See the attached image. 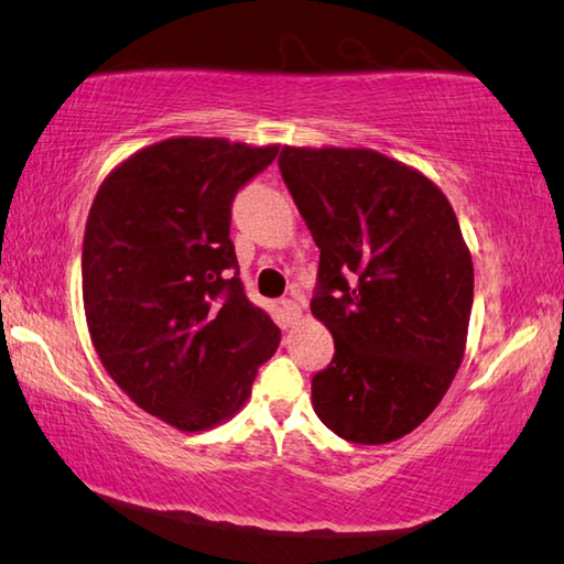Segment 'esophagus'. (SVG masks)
<instances>
[{
  "mask_svg": "<svg viewBox=\"0 0 564 564\" xmlns=\"http://www.w3.org/2000/svg\"><path fill=\"white\" fill-rule=\"evenodd\" d=\"M280 310L284 312V317H288L290 322H294V319H300V317H302L300 304L294 302V300H282V302H280Z\"/></svg>",
  "mask_w": 564,
  "mask_h": 564,
  "instance_id": "34e87169",
  "label": "esophagus"
}]
</instances>
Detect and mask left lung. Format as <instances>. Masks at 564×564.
<instances>
[{"instance_id": "left-lung-1", "label": "left lung", "mask_w": 564, "mask_h": 564, "mask_svg": "<svg viewBox=\"0 0 564 564\" xmlns=\"http://www.w3.org/2000/svg\"><path fill=\"white\" fill-rule=\"evenodd\" d=\"M280 171L319 247L312 314L337 347L312 406L344 441H399L466 354L473 260L458 217L431 177L371 148L284 145Z\"/></svg>"}]
</instances>
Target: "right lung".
<instances>
[{"label": "right lung", "instance_id": "add662e5", "mask_svg": "<svg viewBox=\"0 0 564 564\" xmlns=\"http://www.w3.org/2000/svg\"><path fill=\"white\" fill-rule=\"evenodd\" d=\"M280 145L175 135L118 163L88 210L82 292L91 344L135 406L197 433L230 421L280 347L245 297L230 205Z\"/></svg>", "mask_w": 564, "mask_h": 564}]
</instances>
